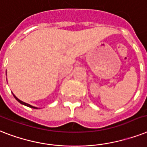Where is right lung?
<instances>
[{
  "instance_id": "right-lung-1",
  "label": "right lung",
  "mask_w": 147,
  "mask_h": 147,
  "mask_svg": "<svg viewBox=\"0 0 147 147\" xmlns=\"http://www.w3.org/2000/svg\"><path fill=\"white\" fill-rule=\"evenodd\" d=\"M13 96H14V98H16V100L18 101V102H20V103H21V104H23V105H26V106H28V107H29V108H32V109H37V108H36V107L32 106V105H29V104H27V103H26V102H23V101H21V100H20V99H19V98H16V96H14V95H13Z\"/></svg>"
}]
</instances>
